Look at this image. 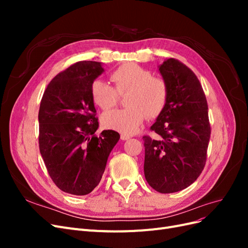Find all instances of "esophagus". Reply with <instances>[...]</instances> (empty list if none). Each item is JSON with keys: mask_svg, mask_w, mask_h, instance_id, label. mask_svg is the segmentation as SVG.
I'll use <instances>...</instances> for the list:
<instances>
[{"mask_svg": "<svg viewBox=\"0 0 248 248\" xmlns=\"http://www.w3.org/2000/svg\"><path fill=\"white\" fill-rule=\"evenodd\" d=\"M130 138H131V136H129V134H125V133H122V134H121V140H129Z\"/></svg>", "mask_w": 248, "mask_h": 248, "instance_id": "obj_1", "label": "esophagus"}]
</instances>
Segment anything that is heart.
<instances>
[{
  "label": "heart",
  "mask_w": 248,
  "mask_h": 248,
  "mask_svg": "<svg viewBox=\"0 0 248 248\" xmlns=\"http://www.w3.org/2000/svg\"><path fill=\"white\" fill-rule=\"evenodd\" d=\"M109 78L114 88L100 79L92 82L91 98L95 106L108 110L118 103V94L127 93V108L104 114L101 121L106 128L131 134L140 128L146 117L156 119L166 108L168 82L162 78L153 77L152 71L134 63H126L112 71Z\"/></svg>",
  "instance_id": "1"
}]
</instances>
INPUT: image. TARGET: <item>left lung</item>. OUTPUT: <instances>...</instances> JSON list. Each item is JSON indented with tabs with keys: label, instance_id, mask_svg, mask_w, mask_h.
I'll list each match as a JSON object with an SVG mask.
<instances>
[{
	"label": "left lung",
	"instance_id": "8db88e82",
	"mask_svg": "<svg viewBox=\"0 0 248 248\" xmlns=\"http://www.w3.org/2000/svg\"><path fill=\"white\" fill-rule=\"evenodd\" d=\"M169 86L167 107L144 136L145 178L153 189L171 193L191 185L204 170L211 127L208 103L191 69L170 58L159 66Z\"/></svg>",
	"mask_w": 248,
	"mask_h": 248
}]
</instances>
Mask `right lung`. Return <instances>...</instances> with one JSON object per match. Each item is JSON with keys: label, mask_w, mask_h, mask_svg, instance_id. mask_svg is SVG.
I'll return each mask as SVG.
<instances>
[{"label": "right lung", "mask_w": 248, "mask_h": 248, "mask_svg": "<svg viewBox=\"0 0 248 248\" xmlns=\"http://www.w3.org/2000/svg\"><path fill=\"white\" fill-rule=\"evenodd\" d=\"M101 63L80 61L50 80L40 102L39 150L48 175L64 192L86 196L99 184L120 134L103 130L91 98Z\"/></svg>", "instance_id": "obj_1"}]
</instances>
